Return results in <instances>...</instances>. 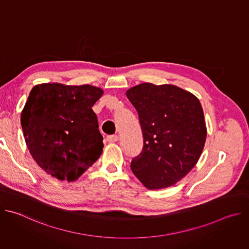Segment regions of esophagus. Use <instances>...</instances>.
Listing matches in <instances>:
<instances>
[{
	"instance_id": "34e87169",
	"label": "esophagus",
	"mask_w": 249,
	"mask_h": 249,
	"mask_svg": "<svg viewBox=\"0 0 249 249\" xmlns=\"http://www.w3.org/2000/svg\"><path fill=\"white\" fill-rule=\"evenodd\" d=\"M106 140H107L108 143H115V142L119 140V137L117 135H110V136H107Z\"/></svg>"
}]
</instances>
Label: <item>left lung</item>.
<instances>
[{
  "mask_svg": "<svg viewBox=\"0 0 249 249\" xmlns=\"http://www.w3.org/2000/svg\"><path fill=\"white\" fill-rule=\"evenodd\" d=\"M136 108L144 145L131 169L149 189L175 184L197 163L207 136L199 99L178 87L145 83L126 91Z\"/></svg>",
  "mask_w": 249,
  "mask_h": 249,
  "instance_id": "left-lung-1",
  "label": "left lung"
}]
</instances>
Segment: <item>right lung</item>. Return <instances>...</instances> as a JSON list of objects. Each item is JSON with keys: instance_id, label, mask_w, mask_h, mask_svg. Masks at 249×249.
I'll list each match as a JSON object with an SVG mask.
<instances>
[{"instance_id": "right-lung-1", "label": "right lung", "mask_w": 249, "mask_h": 249, "mask_svg": "<svg viewBox=\"0 0 249 249\" xmlns=\"http://www.w3.org/2000/svg\"><path fill=\"white\" fill-rule=\"evenodd\" d=\"M103 90L89 85L35 86L21 112L26 146L37 164L60 180L74 181L102 153L93 104Z\"/></svg>"}]
</instances>
